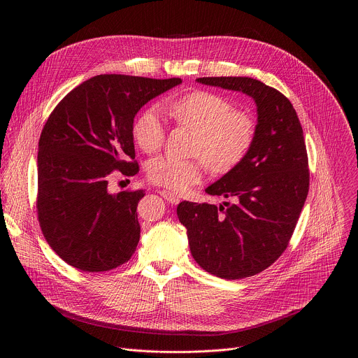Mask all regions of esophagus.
Instances as JSON below:
<instances>
[{
	"instance_id": "1",
	"label": "esophagus",
	"mask_w": 358,
	"mask_h": 358,
	"mask_svg": "<svg viewBox=\"0 0 358 358\" xmlns=\"http://www.w3.org/2000/svg\"><path fill=\"white\" fill-rule=\"evenodd\" d=\"M159 192H160V195H162L167 202H170V203H178V202H180V196L176 195V194H173V192H170V191H167V189H160Z\"/></svg>"
}]
</instances>
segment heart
I'll list each match as a JSON object with an SVG mask.
<instances>
[{
	"label": "heart",
	"instance_id": "heart-1",
	"mask_svg": "<svg viewBox=\"0 0 358 358\" xmlns=\"http://www.w3.org/2000/svg\"><path fill=\"white\" fill-rule=\"evenodd\" d=\"M167 109L178 124L195 131L191 152L199 157L180 160L162 156L150 160L147 177L157 185L173 191L187 189L201 181L203 162L213 173L227 174L243 162L253 145L257 134L253 117L246 112L234 110L231 101L218 93L192 90L171 100ZM131 136L144 152L162 148L166 127L156 108L138 113L131 126Z\"/></svg>",
	"mask_w": 358,
	"mask_h": 358
}]
</instances>
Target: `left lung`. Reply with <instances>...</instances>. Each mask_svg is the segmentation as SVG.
Masks as SVG:
<instances>
[{"mask_svg": "<svg viewBox=\"0 0 358 358\" xmlns=\"http://www.w3.org/2000/svg\"><path fill=\"white\" fill-rule=\"evenodd\" d=\"M196 82L242 92L257 103L258 124L243 162L206 192L224 206L182 201L177 207L195 262L222 279H243L269 268L289 245L309 192L303 129L290 100L245 76Z\"/></svg>", "mask_w": 358, "mask_h": 358, "instance_id": "left-lung-1", "label": "left lung"}]
</instances>
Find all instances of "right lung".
<instances>
[{"mask_svg": "<svg viewBox=\"0 0 358 358\" xmlns=\"http://www.w3.org/2000/svg\"><path fill=\"white\" fill-rule=\"evenodd\" d=\"M180 83V78L97 75L71 90L48 117L38 145V220L49 246L71 266L106 272L131 258L144 191L110 194L109 177L138 173L134 116Z\"/></svg>", "mask_w": 358, "mask_h": 358, "instance_id": "1", "label": "right lung"}]
</instances>
